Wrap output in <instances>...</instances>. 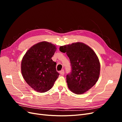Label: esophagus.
<instances>
[{"mask_svg": "<svg viewBox=\"0 0 122 122\" xmlns=\"http://www.w3.org/2000/svg\"><path fill=\"white\" fill-rule=\"evenodd\" d=\"M60 73L61 74V75H63L64 74V73H65V71H64V70H61V71L60 72Z\"/></svg>", "mask_w": 122, "mask_h": 122, "instance_id": "1", "label": "esophagus"}]
</instances>
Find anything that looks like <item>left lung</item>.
Listing matches in <instances>:
<instances>
[{
    "label": "left lung",
    "instance_id": "obj_1",
    "mask_svg": "<svg viewBox=\"0 0 122 122\" xmlns=\"http://www.w3.org/2000/svg\"><path fill=\"white\" fill-rule=\"evenodd\" d=\"M60 51L66 52L71 63V71L66 76L69 89L82 94L97 82L100 71L99 59L91 48L82 43L61 46Z\"/></svg>",
    "mask_w": 122,
    "mask_h": 122
}]
</instances>
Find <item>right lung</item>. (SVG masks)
<instances>
[{
    "label": "right lung",
    "instance_id": "right-lung-1",
    "mask_svg": "<svg viewBox=\"0 0 122 122\" xmlns=\"http://www.w3.org/2000/svg\"><path fill=\"white\" fill-rule=\"evenodd\" d=\"M56 48L47 42H42L32 46L23 56L21 72L25 81L33 89L44 93L51 89L58 78L56 62L53 56Z\"/></svg>",
    "mask_w": 122,
    "mask_h": 122
}]
</instances>
